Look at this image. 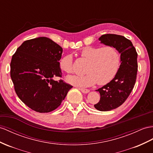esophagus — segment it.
I'll return each mask as SVG.
<instances>
[{
	"instance_id": "obj_1",
	"label": "esophagus",
	"mask_w": 153,
	"mask_h": 153,
	"mask_svg": "<svg viewBox=\"0 0 153 153\" xmlns=\"http://www.w3.org/2000/svg\"><path fill=\"white\" fill-rule=\"evenodd\" d=\"M79 90L80 91L83 92V93H84V94H87V93H88L89 92H90V91L88 89H85V88H79Z\"/></svg>"
}]
</instances>
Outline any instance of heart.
I'll return each instance as SVG.
<instances>
[{
  "mask_svg": "<svg viewBox=\"0 0 153 153\" xmlns=\"http://www.w3.org/2000/svg\"><path fill=\"white\" fill-rule=\"evenodd\" d=\"M81 56L88 61L83 76H68L66 80L70 85L79 87H88L97 82L103 85L114 77L120 66V55L114 46H86L81 50ZM62 71L67 74L73 71V59L66 55L59 61Z\"/></svg>",
  "mask_w": 153,
  "mask_h": 153,
  "instance_id": "b5f03b06",
  "label": "heart"
}]
</instances>
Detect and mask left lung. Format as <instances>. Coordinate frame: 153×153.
Instances as JSON below:
<instances>
[{
  "label": "left lung",
  "mask_w": 153,
  "mask_h": 153,
  "mask_svg": "<svg viewBox=\"0 0 153 153\" xmlns=\"http://www.w3.org/2000/svg\"><path fill=\"white\" fill-rule=\"evenodd\" d=\"M99 41L101 44L114 46L120 54V66L114 77L96 91L100 94V100L94 107L100 111H109L122 105L134 88L138 71V54L132 42L123 36L105 34Z\"/></svg>",
  "instance_id": "1"
}]
</instances>
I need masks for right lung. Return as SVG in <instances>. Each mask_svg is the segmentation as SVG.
<instances>
[{
  "label": "right lung",
  "mask_w": 153,
  "mask_h": 153,
  "mask_svg": "<svg viewBox=\"0 0 153 153\" xmlns=\"http://www.w3.org/2000/svg\"><path fill=\"white\" fill-rule=\"evenodd\" d=\"M62 48L46 37L26 41L17 49L10 64L15 92L32 110L45 113L61 104L73 87L62 80L59 61Z\"/></svg>",
  "instance_id": "1"
}]
</instances>
